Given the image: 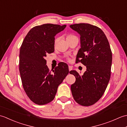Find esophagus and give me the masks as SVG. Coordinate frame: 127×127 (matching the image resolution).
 <instances>
[{
  "instance_id": "esophagus-1",
  "label": "esophagus",
  "mask_w": 127,
  "mask_h": 127,
  "mask_svg": "<svg viewBox=\"0 0 127 127\" xmlns=\"http://www.w3.org/2000/svg\"><path fill=\"white\" fill-rule=\"evenodd\" d=\"M72 69V67L70 65H69V71H71V70Z\"/></svg>"
}]
</instances>
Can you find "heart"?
I'll list each match as a JSON object with an SVG mask.
<instances>
[{"instance_id": "obj_1", "label": "heart", "mask_w": 127, "mask_h": 127, "mask_svg": "<svg viewBox=\"0 0 127 127\" xmlns=\"http://www.w3.org/2000/svg\"><path fill=\"white\" fill-rule=\"evenodd\" d=\"M76 37H77L76 36H75V35L72 34H68L66 35V39L67 41H68V40H69L72 39L76 38ZM57 41H58V38H55V40H54V44L56 45L57 44ZM66 59L68 61H70V59L69 58H67Z\"/></svg>"}]
</instances>
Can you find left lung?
I'll list each match as a JSON object with an SVG mask.
<instances>
[{"label": "left lung", "mask_w": 127, "mask_h": 127, "mask_svg": "<svg viewBox=\"0 0 127 127\" xmlns=\"http://www.w3.org/2000/svg\"><path fill=\"white\" fill-rule=\"evenodd\" d=\"M80 35L81 48L76 56V63L86 66L81 76L75 70L76 81L71 86L73 98L77 103L84 106L94 104L101 98L111 76L112 52L109 42L100 28L88 23L70 26Z\"/></svg>", "instance_id": "obj_1"}]
</instances>
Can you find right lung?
Returning a JSON list of instances; mask_svg holds the SVG:
<instances>
[{"instance_id":"right-lung-1","label":"right lung","mask_w":127,"mask_h":127,"mask_svg":"<svg viewBox=\"0 0 127 127\" xmlns=\"http://www.w3.org/2000/svg\"><path fill=\"white\" fill-rule=\"evenodd\" d=\"M66 25L47 23L32 28L24 39L20 50L19 70L27 95L37 105H45L55 97L58 86L69 74L65 63L58 64L52 72L46 65L47 53L55 51L56 35Z\"/></svg>"}]
</instances>
